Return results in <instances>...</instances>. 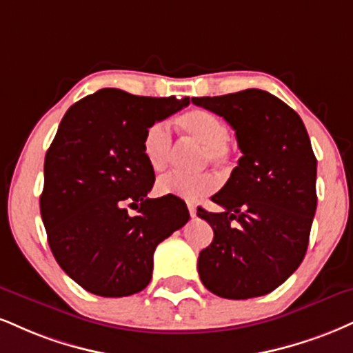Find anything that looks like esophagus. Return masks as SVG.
<instances>
[{
	"label": "esophagus",
	"mask_w": 353,
	"mask_h": 353,
	"mask_svg": "<svg viewBox=\"0 0 353 353\" xmlns=\"http://www.w3.org/2000/svg\"><path fill=\"white\" fill-rule=\"evenodd\" d=\"M188 209H189L190 217H195V214H197V207H195L194 203H188Z\"/></svg>",
	"instance_id": "esophagus-1"
}]
</instances>
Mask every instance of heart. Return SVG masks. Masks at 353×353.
I'll return each mask as SVG.
<instances>
[{
	"label": "heart",
	"mask_w": 353,
	"mask_h": 353,
	"mask_svg": "<svg viewBox=\"0 0 353 353\" xmlns=\"http://www.w3.org/2000/svg\"><path fill=\"white\" fill-rule=\"evenodd\" d=\"M179 128L192 141L202 144L201 163L215 165H228L232 163V148L228 146V126L205 110L194 108L181 114ZM143 156L152 171L159 172L169 164L172 152V133L165 121H156L144 131L141 143ZM219 182L214 174L203 172L188 176L182 172H169L159 177L156 190L161 195H176L181 199H195L209 195L217 189Z\"/></svg>",
	"instance_id": "obj_1"
}]
</instances>
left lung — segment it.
I'll return each instance as SVG.
<instances>
[{
  "instance_id": "obj_1",
  "label": "left lung",
  "mask_w": 353,
  "mask_h": 353,
  "mask_svg": "<svg viewBox=\"0 0 353 353\" xmlns=\"http://www.w3.org/2000/svg\"><path fill=\"white\" fill-rule=\"evenodd\" d=\"M192 103L223 117L243 154L210 197L223 212L197 209L214 230L199 253V276L220 298L265 296L299 268L307 250L317 207L311 139L299 114L265 90L194 97Z\"/></svg>"
}]
</instances>
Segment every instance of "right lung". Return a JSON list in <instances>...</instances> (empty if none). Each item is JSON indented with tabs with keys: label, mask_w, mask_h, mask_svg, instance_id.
<instances>
[{
	"label": "right lung",
	"mask_w": 353,
	"mask_h": 353,
	"mask_svg": "<svg viewBox=\"0 0 353 353\" xmlns=\"http://www.w3.org/2000/svg\"><path fill=\"white\" fill-rule=\"evenodd\" d=\"M188 105V97L101 88L63 114L46 152L41 215L55 261L85 291L103 298L143 291L156 246L188 223L179 197H148L154 171L141 150L148 126Z\"/></svg>",
	"instance_id": "obj_1"
}]
</instances>
